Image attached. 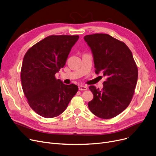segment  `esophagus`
<instances>
[{
    "label": "esophagus",
    "mask_w": 156,
    "mask_h": 156,
    "mask_svg": "<svg viewBox=\"0 0 156 156\" xmlns=\"http://www.w3.org/2000/svg\"><path fill=\"white\" fill-rule=\"evenodd\" d=\"M78 89L80 90H87V87L86 86H82V85H81V86H79Z\"/></svg>",
    "instance_id": "34e87169"
}]
</instances>
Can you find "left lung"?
<instances>
[{
	"mask_svg": "<svg viewBox=\"0 0 156 156\" xmlns=\"http://www.w3.org/2000/svg\"><path fill=\"white\" fill-rule=\"evenodd\" d=\"M84 39L93 53L96 73L106 77L101 90L89 87L94 98L88 106L99 118H113L126 110L132 100L138 80L136 64L128 46L110 35L94 34Z\"/></svg>",
	"mask_w": 156,
	"mask_h": 156,
	"instance_id": "1",
	"label": "left lung"
}]
</instances>
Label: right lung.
I'll use <instances>...</instances> for the list:
<instances>
[{
    "label": "right lung",
    "instance_id": "obj_1",
    "mask_svg": "<svg viewBox=\"0 0 156 156\" xmlns=\"http://www.w3.org/2000/svg\"><path fill=\"white\" fill-rule=\"evenodd\" d=\"M78 38L77 35H51L25 53L20 73L22 89L30 108L41 117L58 116L78 92L77 85L64 84L55 74L66 64Z\"/></svg>",
    "mask_w": 156,
    "mask_h": 156
}]
</instances>
